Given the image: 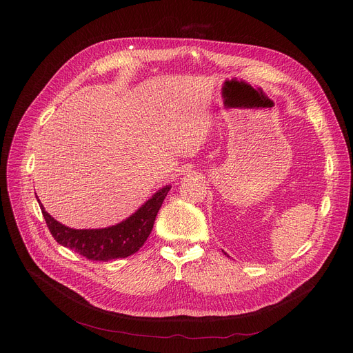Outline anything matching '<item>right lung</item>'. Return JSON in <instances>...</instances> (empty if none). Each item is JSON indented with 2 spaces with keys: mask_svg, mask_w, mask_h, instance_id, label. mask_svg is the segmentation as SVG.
I'll use <instances>...</instances> for the list:
<instances>
[{
  "mask_svg": "<svg viewBox=\"0 0 353 353\" xmlns=\"http://www.w3.org/2000/svg\"><path fill=\"white\" fill-rule=\"evenodd\" d=\"M169 190L170 186L163 188L150 200L145 201L133 216L116 226L105 229H70L52 219L44 210L40 200L39 205L50 233L61 246L77 252L88 261L108 262L111 259L132 256L144 245L152 233L156 216Z\"/></svg>",
  "mask_w": 353,
  "mask_h": 353,
  "instance_id": "obj_1",
  "label": "right lung"
}]
</instances>
